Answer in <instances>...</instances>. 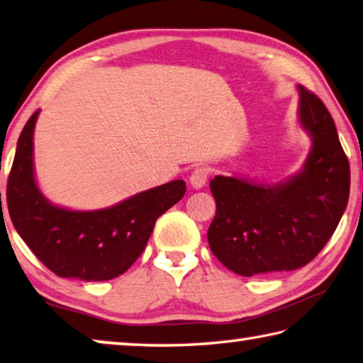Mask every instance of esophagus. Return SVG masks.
I'll return each instance as SVG.
<instances>
[{"mask_svg":"<svg viewBox=\"0 0 363 363\" xmlns=\"http://www.w3.org/2000/svg\"><path fill=\"white\" fill-rule=\"evenodd\" d=\"M209 169L206 167H196L194 173L190 174V186L194 189H201L208 182Z\"/></svg>","mask_w":363,"mask_h":363,"instance_id":"34e87169","label":"esophagus"}]
</instances>
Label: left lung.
<instances>
[{"label": "left lung", "mask_w": 363, "mask_h": 363, "mask_svg": "<svg viewBox=\"0 0 363 363\" xmlns=\"http://www.w3.org/2000/svg\"><path fill=\"white\" fill-rule=\"evenodd\" d=\"M298 90L300 121L314 136L305 169L282 186L225 176L209 182L217 208L209 247L236 274L305 267L332 238L346 209L351 169L333 117L318 95L303 85Z\"/></svg>", "instance_id": "1"}]
</instances>
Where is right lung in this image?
<instances>
[{
    "label": "right lung",
    "mask_w": 363,
    "mask_h": 363,
    "mask_svg": "<svg viewBox=\"0 0 363 363\" xmlns=\"http://www.w3.org/2000/svg\"><path fill=\"white\" fill-rule=\"evenodd\" d=\"M39 109L18 138L8 177V209L17 233L39 260L60 278L108 281L133 265L146 247L155 220L186 194L177 179L101 211L54 206L33 174V130Z\"/></svg>",
    "instance_id": "1"
}]
</instances>
